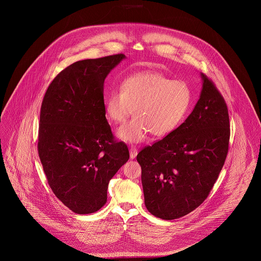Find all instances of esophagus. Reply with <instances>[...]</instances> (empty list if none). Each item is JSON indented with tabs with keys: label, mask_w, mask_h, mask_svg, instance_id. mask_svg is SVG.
I'll list each match as a JSON object with an SVG mask.
<instances>
[{
	"label": "esophagus",
	"mask_w": 261,
	"mask_h": 261,
	"mask_svg": "<svg viewBox=\"0 0 261 261\" xmlns=\"http://www.w3.org/2000/svg\"><path fill=\"white\" fill-rule=\"evenodd\" d=\"M138 154V149L136 147H132L129 149V155H130V159H135Z\"/></svg>",
	"instance_id": "obj_1"
}]
</instances>
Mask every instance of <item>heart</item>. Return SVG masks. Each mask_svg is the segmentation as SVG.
Listing matches in <instances>:
<instances>
[{"mask_svg": "<svg viewBox=\"0 0 261 261\" xmlns=\"http://www.w3.org/2000/svg\"><path fill=\"white\" fill-rule=\"evenodd\" d=\"M191 103L192 91L185 81L140 72L124 78L120 90H111L105 110L112 122L121 123L134 109L136 116L119 126L116 135L124 142L140 143L149 133L154 137L173 133L185 119Z\"/></svg>", "mask_w": 261, "mask_h": 261, "instance_id": "1", "label": "heart"}]
</instances>
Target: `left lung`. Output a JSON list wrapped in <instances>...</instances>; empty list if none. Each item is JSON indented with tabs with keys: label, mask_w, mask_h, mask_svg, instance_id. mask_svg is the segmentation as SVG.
Listing matches in <instances>:
<instances>
[{
	"label": "left lung",
	"mask_w": 261,
	"mask_h": 261,
	"mask_svg": "<svg viewBox=\"0 0 261 261\" xmlns=\"http://www.w3.org/2000/svg\"><path fill=\"white\" fill-rule=\"evenodd\" d=\"M200 75V98L186 120L137 155L145 205L150 214L164 220L183 217L205 201L228 152L226 102L214 83Z\"/></svg>",
	"instance_id": "left-lung-1"
}]
</instances>
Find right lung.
Wrapping results in <instances>:
<instances>
[{
    "instance_id": "add662e5",
    "label": "right lung",
    "mask_w": 261,
    "mask_h": 261,
    "mask_svg": "<svg viewBox=\"0 0 261 261\" xmlns=\"http://www.w3.org/2000/svg\"><path fill=\"white\" fill-rule=\"evenodd\" d=\"M124 58L75 62L53 79L42 101L39 158L55 196L77 214L107 203L111 179L129 158L126 145L114 141L103 99L105 79Z\"/></svg>"
}]
</instances>
